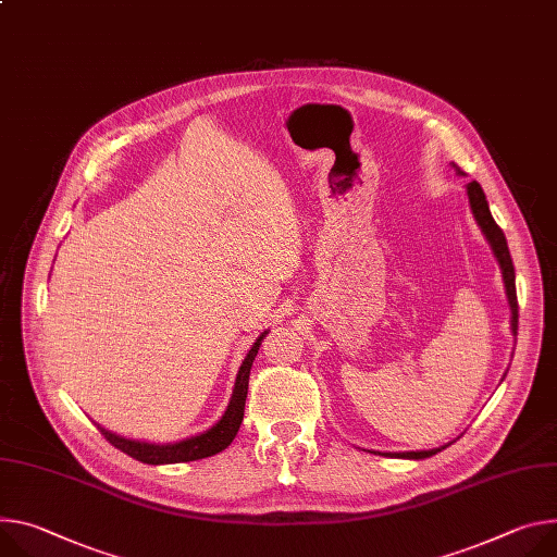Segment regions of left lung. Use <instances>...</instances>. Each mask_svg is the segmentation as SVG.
Instances as JSON below:
<instances>
[{"instance_id":"8db88e82","label":"left lung","mask_w":557,"mask_h":557,"mask_svg":"<svg viewBox=\"0 0 557 557\" xmlns=\"http://www.w3.org/2000/svg\"><path fill=\"white\" fill-rule=\"evenodd\" d=\"M453 169L458 171V175H462L460 166ZM467 195H469V205L473 211V218L478 222V226L482 228L486 242L493 248V256L502 269V277H504V288H507V297H509V307H511V331L513 335H518V293H516V269H513V260H511V252L507 246V237H504L502 228L495 224L491 211H488V201L486 195L482 190V186L478 182H469L467 184ZM448 444L440 446V448H431V450H407V453H384L386 458H409V460H424L431 458V455L440 453L442 448H446Z\"/></svg>"}]
</instances>
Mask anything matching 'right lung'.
I'll return each mask as SVG.
<instances>
[{
	"label": "right lung",
	"mask_w": 557,
	"mask_h": 557,
	"mask_svg": "<svg viewBox=\"0 0 557 557\" xmlns=\"http://www.w3.org/2000/svg\"><path fill=\"white\" fill-rule=\"evenodd\" d=\"M269 331H264L256 344L250 346V350L246 352V358L237 371V380H235V388L231 395L228 407L224 411V416L205 433H197L193 437L173 442V444H150V442H139V440H128L122 435H115L102 426H97L102 431V435L122 453L131 455L137 462L144 465H177V462H193V460H201V458H211V455L224 450L237 435L239 424L244 420V404H246V393H248V375H250V367L252 360H256L258 350L262 346V339L267 337Z\"/></svg>",
	"instance_id": "add662e5"
}]
</instances>
